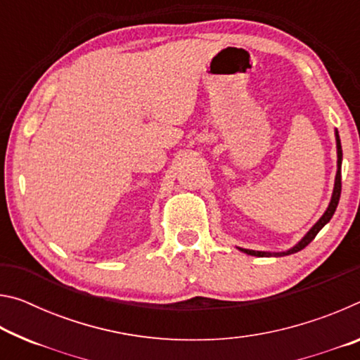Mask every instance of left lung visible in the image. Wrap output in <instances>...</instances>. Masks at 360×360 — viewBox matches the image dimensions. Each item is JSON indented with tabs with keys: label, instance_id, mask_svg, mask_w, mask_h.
Listing matches in <instances>:
<instances>
[{
	"label": "left lung",
	"instance_id": "8db88e82",
	"mask_svg": "<svg viewBox=\"0 0 360 360\" xmlns=\"http://www.w3.org/2000/svg\"><path fill=\"white\" fill-rule=\"evenodd\" d=\"M335 141H337V174H335V184H333V192H332V198L330 203H328L327 210L324 211V214L319 217V221L316 222L311 229L307 231V235L303 238L289 248L288 251H281V252H265V251H252V249H245V248H238L241 252H245L248 255H255V257H283V255H290L295 254L298 251H302L303 248H307L309 243L314 240V236L319 233L321 229L324 227L326 224L330 221L335 210H337L338 202H340V193H341V160H343V150H341V143H340V135L338 130H335Z\"/></svg>",
	"mask_w": 360,
	"mask_h": 360
}]
</instances>
